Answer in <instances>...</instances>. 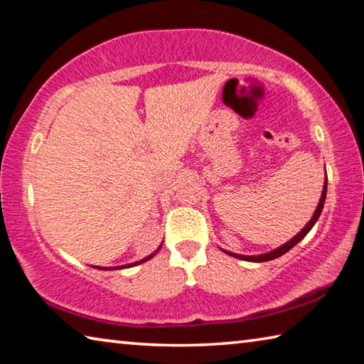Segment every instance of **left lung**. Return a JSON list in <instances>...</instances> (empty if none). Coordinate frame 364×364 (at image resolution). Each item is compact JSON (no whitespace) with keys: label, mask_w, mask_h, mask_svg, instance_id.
Segmentation results:
<instances>
[{"label":"left lung","mask_w":364,"mask_h":364,"mask_svg":"<svg viewBox=\"0 0 364 364\" xmlns=\"http://www.w3.org/2000/svg\"><path fill=\"white\" fill-rule=\"evenodd\" d=\"M326 193H328V178H326V181H324V188H323V193H321V199H319V204H318V207H316L315 213H313L311 220L308 221V223L305 225L304 230L295 234V236L291 239V241L286 242V244H282L281 247L271 250V252H267V254H262V255H239V254H232V252H226V250H225V252H226V254H230L231 257L239 258V260H247V262H268V260H274V258L284 255L287 250H291V249L294 247V245H297V244L301 241V239H304V237L306 236L308 231H310L311 228L315 226V223H316L318 218H319V215H321V212H323L324 200H326Z\"/></svg>","instance_id":"left-lung-1"}]
</instances>
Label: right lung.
<instances>
[{"label":"right lung","mask_w":364,"mask_h":364,"mask_svg":"<svg viewBox=\"0 0 364 364\" xmlns=\"http://www.w3.org/2000/svg\"><path fill=\"white\" fill-rule=\"evenodd\" d=\"M160 247H162V245H160ZM159 247V249H160ZM157 252V250H156ZM156 252H154V254H151L149 257H146V258H143V260H139V262H134V263H130V264H123V267H115V268H100L97 267V269H119V268H130V267H136V264H139V263H143V262H147V260H151V258L156 255Z\"/></svg>","instance_id":"add662e5"}]
</instances>
